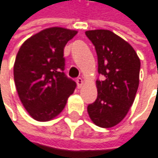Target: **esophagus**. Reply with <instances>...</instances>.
Masks as SVG:
<instances>
[{
  "label": "esophagus",
  "instance_id": "34e87169",
  "mask_svg": "<svg viewBox=\"0 0 158 158\" xmlns=\"http://www.w3.org/2000/svg\"><path fill=\"white\" fill-rule=\"evenodd\" d=\"M77 88H81L82 85H83V81L81 77H77Z\"/></svg>",
  "mask_w": 158,
  "mask_h": 158
}]
</instances>
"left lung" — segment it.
Segmentation results:
<instances>
[{
  "mask_svg": "<svg viewBox=\"0 0 158 158\" xmlns=\"http://www.w3.org/2000/svg\"><path fill=\"white\" fill-rule=\"evenodd\" d=\"M98 56L97 99L88 106L92 121L101 128H112L123 120L132 106L139 87L141 62L132 46L107 29L85 32Z\"/></svg>",
  "mask_w": 158,
  "mask_h": 158,
  "instance_id": "left-lung-1",
  "label": "left lung"
}]
</instances>
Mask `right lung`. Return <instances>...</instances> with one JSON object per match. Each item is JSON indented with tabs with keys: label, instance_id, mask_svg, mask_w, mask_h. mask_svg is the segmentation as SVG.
<instances>
[{
	"label": "right lung",
	"instance_id": "right-lung-1",
	"mask_svg": "<svg viewBox=\"0 0 158 158\" xmlns=\"http://www.w3.org/2000/svg\"><path fill=\"white\" fill-rule=\"evenodd\" d=\"M77 33L64 27L45 28L21 45L14 64L19 99L37 121H49L64 108L76 82L64 73L65 44Z\"/></svg>",
	"mask_w": 158,
	"mask_h": 158
}]
</instances>
